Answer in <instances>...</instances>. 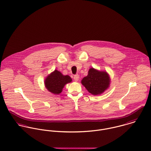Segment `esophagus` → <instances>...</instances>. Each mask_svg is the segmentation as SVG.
<instances>
[{"mask_svg": "<svg viewBox=\"0 0 151 151\" xmlns=\"http://www.w3.org/2000/svg\"><path fill=\"white\" fill-rule=\"evenodd\" d=\"M74 79L76 81H77L78 80H79V76L78 74H76V75H74Z\"/></svg>", "mask_w": 151, "mask_h": 151, "instance_id": "1", "label": "esophagus"}]
</instances>
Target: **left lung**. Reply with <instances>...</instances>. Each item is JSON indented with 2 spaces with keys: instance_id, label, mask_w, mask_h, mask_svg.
I'll return each instance as SVG.
<instances>
[{
  "instance_id": "left-lung-1",
  "label": "left lung",
  "mask_w": 151,
  "mask_h": 151,
  "mask_svg": "<svg viewBox=\"0 0 151 151\" xmlns=\"http://www.w3.org/2000/svg\"><path fill=\"white\" fill-rule=\"evenodd\" d=\"M81 84L93 95H100L109 86L110 77L106 71L91 68L87 76L81 80Z\"/></svg>"
}]
</instances>
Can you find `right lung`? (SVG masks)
<instances>
[{
	"label": "right lung",
	"mask_w": 151,
	"mask_h": 151,
	"mask_svg": "<svg viewBox=\"0 0 151 151\" xmlns=\"http://www.w3.org/2000/svg\"><path fill=\"white\" fill-rule=\"evenodd\" d=\"M71 81L72 79L69 76H64L55 70L46 77L45 84L48 91L51 93L59 94L62 92L64 86Z\"/></svg>",
	"instance_id": "add662e5"
}]
</instances>
